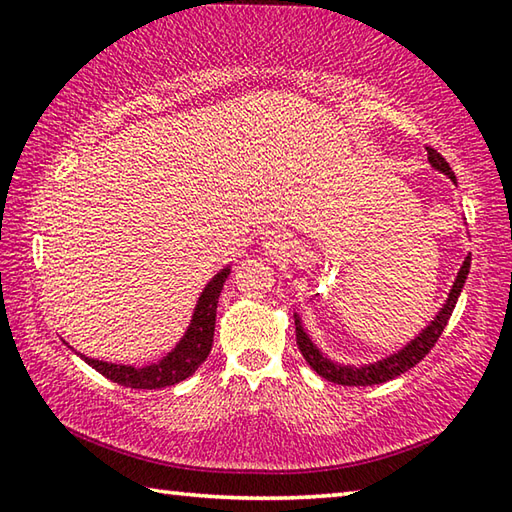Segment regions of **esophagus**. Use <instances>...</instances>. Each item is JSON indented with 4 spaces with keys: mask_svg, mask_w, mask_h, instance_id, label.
<instances>
[{
    "mask_svg": "<svg viewBox=\"0 0 512 512\" xmlns=\"http://www.w3.org/2000/svg\"><path fill=\"white\" fill-rule=\"evenodd\" d=\"M268 246H273V248H280V239L273 237V239H271V244H268Z\"/></svg>",
    "mask_w": 512,
    "mask_h": 512,
    "instance_id": "1",
    "label": "esophagus"
}]
</instances>
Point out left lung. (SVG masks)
I'll use <instances>...</instances> for the list:
<instances>
[{
	"label": "left lung",
	"mask_w": 512,
	"mask_h": 512,
	"mask_svg": "<svg viewBox=\"0 0 512 512\" xmlns=\"http://www.w3.org/2000/svg\"><path fill=\"white\" fill-rule=\"evenodd\" d=\"M427 155H429V162L433 169L445 173V176H449L456 183L454 171H452V167H449L443 155H440L436 149H431V146H427ZM470 262H472V257L467 255L463 266H461V271H458V275H456L454 287H452V291H449L443 309L438 311V316L433 318L431 323L424 327L409 345H404L402 350H397L395 354H391V357L375 361V363H368V366H361V368L334 363L332 359H327L325 354L316 348L314 341L309 339V334L302 329L300 318L296 314V341H298L302 357H305V361L318 372L320 377L327 381H334V384H341V386H372V384H384V381H388V379L400 377L402 372L411 370L415 363H420L424 357H427L429 350L440 339V334H443V329L449 323V316H452V311L456 307V300L463 291L467 273H470Z\"/></svg>",
	"instance_id": "obj_1"
}]
</instances>
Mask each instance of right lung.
I'll return each instance as SVG.
<instances>
[{"label": "right lung", "mask_w": 512, "mask_h": 512, "mask_svg": "<svg viewBox=\"0 0 512 512\" xmlns=\"http://www.w3.org/2000/svg\"><path fill=\"white\" fill-rule=\"evenodd\" d=\"M230 266L221 268L207 287L203 289L201 298L196 302L192 323H189L187 332L180 343L173 348L167 357H162L158 363L151 366L135 368V366H119V363H108L99 359H90L81 354V359L92 366L103 377H108L115 384L126 388H146V391H155V388L173 386L178 381L194 375L198 366L207 359L212 350L214 339V323H216V305H219V296L223 289V282L228 280Z\"/></svg>", "instance_id": "1"}]
</instances>
